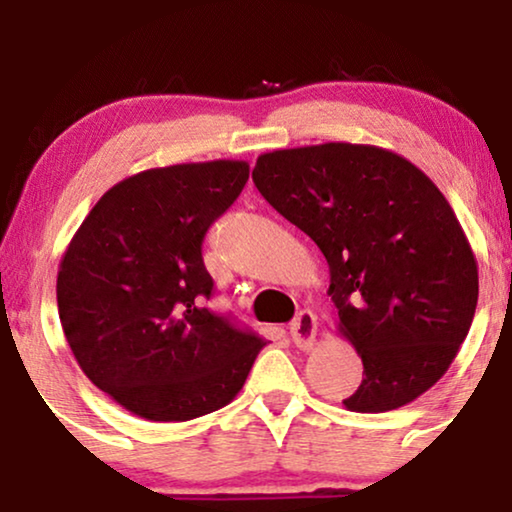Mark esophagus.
I'll return each instance as SVG.
<instances>
[{"mask_svg":"<svg viewBox=\"0 0 512 512\" xmlns=\"http://www.w3.org/2000/svg\"><path fill=\"white\" fill-rule=\"evenodd\" d=\"M291 339L298 349H310L317 337V317L310 310H301L291 322Z\"/></svg>","mask_w":512,"mask_h":512,"instance_id":"esophagus-1","label":"esophagus"}]
</instances>
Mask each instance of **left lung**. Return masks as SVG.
Returning <instances> with one entry per match:
<instances>
[{"mask_svg":"<svg viewBox=\"0 0 512 512\" xmlns=\"http://www.w3.org/2000/svg\"><path fill=\"white\" fill-rule=\"evenodd\" d=\"M252 180L330 264L339 332L363 361L344 407L380 414L436 385L472 327L479 272L433 180L395 151L346 142L269 151Z\"/></svg>","mask_w":512,"mask_h":512,"instance_id":"8db88e82","label":"left lung"}]
</instances>
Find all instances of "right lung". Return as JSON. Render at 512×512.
Segmentation results:
<instances>
[{"mask_svg":"<svg viewBox=\"0 0 512 512\" xmlns=\"http://www.w3.org/2000/svg\"><path fill=\"white\" fill-rule=\"evenodd\" d=\"M250 178L245 161L149 168L88 211L57 272L69 349L98 390L149 421H190L243 390L264 344L204 305L209 226Z\"/></svg>","mask_w":512,"mask_h":512,"instance_id":"1","label":"right lung"}]
</instances>
